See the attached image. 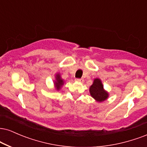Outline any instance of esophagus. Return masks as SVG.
I'll list each match as a JSON object with an SVG mask.
<instances>
[{
  "mask_svg": "<svg viewBox=\"0 0 147 147\" xmlns=\"http://www.w3.org/2000/svg\"><path fill=\"white\" fill-rule=\"evenodd\" d=\"M75 82H83L84 79H76Z\"/></svg>",
  "mask_w": 147,
  "mask_h": 147,
  "instance_id": "obj_1",
  "label": "esophagus"
}]
</instances>
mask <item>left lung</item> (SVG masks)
<instances>
[{"mask_svg": "<svg viewBox=\"0 0 147 147\" xmlns=\"http://www.w3.org/2000/svg\"><path fill=\"white\" fill-rule=\"evenodd\" d=\"M89 91L91 97L97 102H104L108 99L109 96V92L104 90L102 81L99 78L94 79L93 83L89 88Z\"/></svg>", "mask_w": 147, "mask_h": 147, "instance_id": "obj_1", "label": "left lung"}]
</instances>
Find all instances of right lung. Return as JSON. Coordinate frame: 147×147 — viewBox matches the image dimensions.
I'll list each match as a JSON object with an SVG mask.
<instances>
[{"label": "right lung", "instance_id": "obj_1", "mask_svg": "<svg viewBox=\"0 0 147 147\" xmlns=\"http://www.w3.org/2000/svg\"><path fill=\"white\" fill-rule=\"evenodd\" d=\"M64 84V80L61 77L60 73H57L55 75V80L54 81V85L56 90L58 91L61 89V88L63 86Z\"/></svg>", "mask_w": 147, "mask_h": 147}]
</instances>
